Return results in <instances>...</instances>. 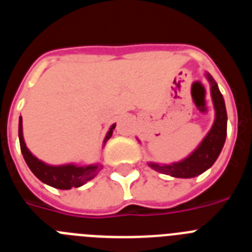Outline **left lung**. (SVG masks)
Wrapping results in <instances>:
<instances>
[{
    "label": "left lung",
    "mask_w": 252,
    "mask_h": 252,
    "mask_svg": "<svg viewBox=\"0 0 252 252\" xmlns=\"http://www.w3.org/2000/svg\"><path fill=\"white\" fill-rule=\"evenodd\" d=\"M207 79L211 83V95L216 111V119L212 128L209 130L199 146L188 158L179 162H173L170 165L149 162V166L154 170L174 178H194L211 168L217 160L218 155L221 154L227 135L226 106L215 79L211 77V74H207Z\"/></svg>",
    "instance_id": "8db88e82"
}]
</instances>
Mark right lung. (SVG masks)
<instances>
[{"label": "right lung", "mask_w": 252, "mask_h": 252, "mask_svg": "<svg viewBox=\"0 0 252 252\" xmlns=\"http://www.w3.org/2000/svg\"><path fill=\"white\" fill-rule=\"evenodd\" d=\"M116 127V124L111 126L110 131L107 132L106 139H104V144L111 136H112L113 128ZM19 139H20V148H21V153L24 155L26 164L30 168V170L35 174V177L39 178L43 183L48 184L50 187H54L57 189H70V188H78V187L86 184L88 180L95 177V174L98 173L101 165H88V166H78L74 164H66V165H59L53 166L48 165L41 160L37 159L30 153L26 144L24 141V136H22V117L20 116L19 120Z\"/></svg>", "instance_id": "1"}]
</instances>
